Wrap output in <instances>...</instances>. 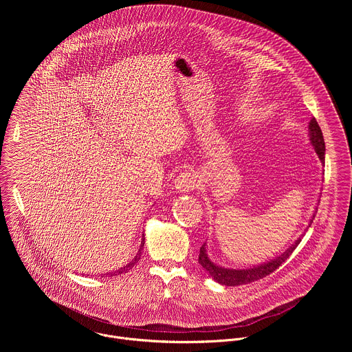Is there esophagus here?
<instances>
[{"instance_id": "1", "label": "esophagus", "mask_w": 352, "mask_h": 352, "mask_svg": "<svg viewBox=\"0 0 352 352\" xmlns=\"http://www.w3.org/2000/svg\"><path fill=\"white\" fill-rule=\"evenodd\" d=\"M199 186V179L194 172L186 170L180 173L175 180V187L180 192H190Z\"/></svg>"}]
</instances>
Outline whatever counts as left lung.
<instances>
[{"mask_svg":"<svg viewBox=\"0 0 352 352\" xmlns=\"http://www.w3.org/2000/svg\"><path fill=\"white\" fill-rule=\"evenodd\" d=\"M309 134H310V142L311 145L314 146L316 153L318 154L320 160L324 162L325 160V142H324V137H322V133H321V129L316 120V118H311L310 123H309ZM314 219V214H313V218L309 223V226L311 225ZM301 243V239H298L293 247H290L287 251L283 252L279 257L265 263V264H260L257 267H253V268H245V270H232V268H223V267H219L217 264H214L207 253H206V243L201 247V251H199V264L201 267L210 274V276L217 280L218 283L221 285H225V286H240V285H248L252 283L254 280H258L267 275H270L271 272H274L276 268H279L280 264H283L289 257L290 254L294 252V250L298 247V244Z\"/></svg>","mask_w":352,"mask_h":352,"instance_id":"obj_1","label":"left lung"}]
</instances>
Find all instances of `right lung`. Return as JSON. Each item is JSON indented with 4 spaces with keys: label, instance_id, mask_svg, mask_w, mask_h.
Listing matches in <instances>:
<instances>
[{
    "label": "right lung",
    "instance_id": "add662e5",
    "mask_svg": "<svg viewBox=\"0 0 352 352\" xmlns=\"http://www.w3.org/2000/svg\"><path fill=\"white\" fill-rule=\"evenodd\" d=\"M144 244H145V236H142V241H141V248H140V251H138V254L129 263V264H126L123 268H120V270H118L116 272H113V274H111V276L112 275H116V274H126L129 270H131L138 261H140V257H141V251H142V248H144ZM105 275H108V274H105Z\"/></svg>",
    "mask_w": 352,
    "mask_h": 352
}]
</instances>
